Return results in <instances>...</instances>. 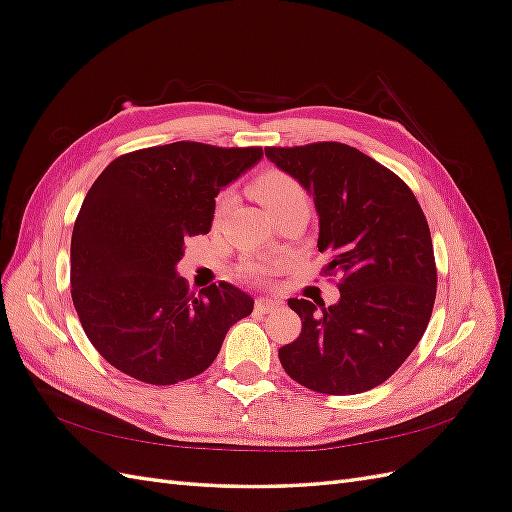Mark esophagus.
I'll return each mask as SVG.
<instances>
[{
    "mask_svg": "<svg viewBox=\"0 0 512 512\" xmlns=\"http://www.w3.org/2000/svg\"><path fill=\"white\" fill-rule=\"evenodd\" d=\"M282 307V301L275 299V297H260L256 299V312L260 314H269V312H275V309Z\"/></svg>",
    "mask_w": 512,
    "mask_h": 512,
    "instance_id": "1",
    "label": "esophagus"
}]
</instances>
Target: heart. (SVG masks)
Returning a JSON list of instances; mask_svg holds the SVG:
<instances>
[{"label":"heart","mask_w":512,"mask_h":512,"mask_svg":"<svg viewBox=\"0 0 512 512\" xmlns=\"http://www.w3.org/2000/svg\"><path fill=\"white\" fill-rule=\"evenodd\" d=\"M252 194L267 211H273L290 200H305L303 185L284 170H267L252 183Z\"/></svg>","instance_id":"b5f03b06"}]
</instances>
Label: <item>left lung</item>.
Instances as JSON below:
<instances>
[{
    "mask_svg": "<svg viewBox=\"0 0 512 512\" xmlns=\"http://www.w3.org/2000/svg\"><path fill=\"white\" fill-rule=\"evenodd\" d=\"M314 196L324 275L339 301L290 299L303 327L280 348L286 374L324 395H356L389 380L427 329L438 271L425 213L393 170L344 143L265 147Z\"/></svg>",
    "mask_w": 512,
    "mask_h": 512,
    "instance_id": "left-lung-1",
    "label": "left lung"
}]
</instances>
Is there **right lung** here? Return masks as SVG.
Wrapping results in <instances>:
<instances>
[{
	"mask_svg": "<svg viewBox=\"0 0 512 512\" xmlns=\"http://www.w3.org/2000/svg\"><path fill=\"white\" fill-rule=\"evenodd\" d=\"M262 158L260 147L179 141L123 153L87 192L70 243L72 303L89 342L123 374L166 386L215 361L254 299L177 275L185 239L207 235L215 196Z\"/></svg>",
	"mask_w": 512,
	"mask_h": 512,
	"instance_id": "obj_1",
	"label": "right lung"
}]
</instances>
